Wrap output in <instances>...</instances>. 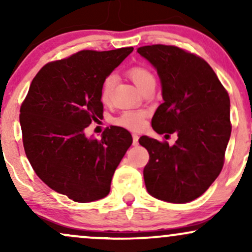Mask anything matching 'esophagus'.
Wrapping results in <instances>:
<instances>
[{"instance_id": "34e87169", "label": "esophagus", "mask_w": 252, "mask_h": 252, "mask_svg": "<svg viewBox=\"0 0 252 252\" xmlns=\"http://www.w3.org/2000/svg\"><path fill=\"white\" fill-rule=\"evenodd\" d=\"M132 144H134V146H137L138 144V135L137 134H132Z\"/></svg>"}]
</instances>
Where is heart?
Returning <instances> with one entry per match:
<instances>
[{"mask_svg": "<svg viewBox=\"0 0 252 252\" xmlns=\"http://www.w3.org/2000/svg\"><path fill=\"white\" fill-rule=\"evenodd\" d=\"M128 76L141 91H143V90L148 88V86H155V76L153 74V72L150 71L149 68L144 67V66H132V67H130L128 70ZM114 76L106 77L105 79L103 80L99 92L100 100H102L103 103H108L110 100L112 94V90H114ZM114 122L115 124H117V126H124V128L137 130L142 128L144 123V114L141 111L128 110V111L122 112L117 118H115Z\"/></svg>", "mask_w": 252, "mask_h": 252, "instance_id": "b5f03b06", "label": "heart"}]
</instances>
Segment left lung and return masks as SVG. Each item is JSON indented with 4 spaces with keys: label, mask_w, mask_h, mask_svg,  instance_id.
<instances>
[{
    "label": "left lung",
    "mask_w": 252,
    "mask_h": 252,
    "mask_svg": "<svg viewBox=\"0 0 252 252\" xmlns=\"http://www.w3.org/2000/svg\"><path fill=\"white\" fill-rule=\"evenodd\" d=\"M137 52L158 71L163 103L152 120L158 134H175L174 146L142 136L148 150L143 169L149 194L184 204L206 192L220 174L231 135L230 97L202 58L176 46L152 45ZM169 136V135H166Z\"/></svg>",
    "instance_id": "1"
}]
</instances>
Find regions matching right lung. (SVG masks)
<instances>
[{
  "instance_id": "add662e5",
  "label": "right lung",
  "mask_w": 252,
  "mask_h": 252,
  "mask_svg": "<svg viewBox=\"0 0 252 252\" xmlns=\"http://www.w3.org/2000/svg\"><path fill=\"white\" fill-rule=\"evenodd\" d=\"M134 48L83 50L46 63L20 108L22 142L34 172L60 194L77 202L102 199L132 143L121 126L88 138L84 129L103 117V80Z\"/></svg>"
}]
</instances>
